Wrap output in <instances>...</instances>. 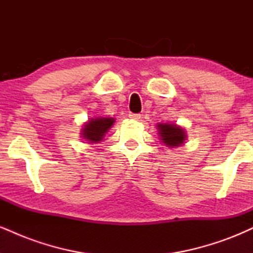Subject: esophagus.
Returning <instances> with one entry per match:
<instances>
[{"label":"esophagus","instance_id":"34e87169","mask_svg":"<svg viewBox=\"0 0 253 253\" xmlns=\"http://www.w3.org/2000/svg\"><path fill=\"white\" fill-rule=\"evenodd\" d=\"M128 117L132 119V120H139V119L141 118L140 114H134V113H129Z\"/></svg>","mask_w":253,"mask_h":253}]
</instances>
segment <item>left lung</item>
<instances>
[{"label": "left lung", "instance_id": "left-lung-1", "mask_svg": "<svg viewBox=\"0 0 253 253\" xmlns=\"http://www.w3.org/2000/svg\"><path fill=\"white\" fill-rule=\"evenodd\" d=\"M157 129L162 143L171 149L181 146L187 140V132L179 125L169 123L157 124Z\"/></svg>", "mask_w": 253, "mask_h": 253}]
</instances>
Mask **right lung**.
<instances>
[{
  "mask_svg": "<svg viewBox=\"0 0 253 253\" xmlns=\"http://www.w3.org/2000/svg\"><path fill=\"white\" fill-rule=\"evenodd\" d=\"M114 123L115 119L110 117L90 118L86 123L83 124L82 129H81V136L88 144L100 143L112 128Z\"/></svg>",
  "mask_w": 253,
  "mask_h": 253,
  "instance_id": "add662e5",
  "label": "right lung"
}]
</instances>
